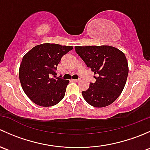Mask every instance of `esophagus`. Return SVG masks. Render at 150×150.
Instances as JSON below:
<instances>
[{"label": "esophagus", "instance_id": "1", "mask_svg": "<svg viewBox=\"0 0 150 150\" xmlns=\"http://www.w3.org/2000/svg\"><path fill=\"white\" fill-rule=\"evenodd\" d=\"M72 81H75V82H78V81H80V79H72Z\"/></svg>", "mask_w": 150, "mask_h": 150}]
</instances>
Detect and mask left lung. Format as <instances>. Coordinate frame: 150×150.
<instances>
[{
	"mask_svg": "<svg viewBox=\"0 0 150 150\" xmlns=\"http://www.w3.org/2000/svg\"><path fill=\"white\" fill-rule=\"evenodd\" d=\"M77 54L94 72L96 82L82 92L84 99L95 107H104L122 93L128 74L126 57L122 51L111 46H75Z\"/></svg>",
	"mask_w": 150,
	"mask_h": 150,
	"instance_id": "8db88e82",
	"label": "left lung"
}]
</instances>
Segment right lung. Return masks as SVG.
I'll return each mask as SVG.
<instances>
[{"instance_id": "right-lung-1", "label": "right lung", "mask_w": 150, "mask_h": 150, "mask_svg": "<svg viewBox=\"0 0 150 150\" xmlns=\"http://www.w3.org/2000/svg\"><path fill=\"white\" fill-rule=\"evenodd\" d=\"M72 46L43 43L33 47L23 57L19 70V81L25 94L41 107H51L64 98L69 80L56 76L62 57Z\"/></svg>"}]
</instances>
